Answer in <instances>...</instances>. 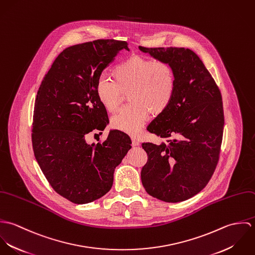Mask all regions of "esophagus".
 <instances>
[{"mask_svg":"<svg viewBox=\"0 0 255 255\" xmlns=\"http://www.w3.org/2000/svg\"><path fill=\"white\" fill-rule=\"evenodd\" d=\"M131 141H132V146H138L139 145V140L136 136H132L131 137Z\"/></svg>","mask_w":255,"mask_h":255,"instance_id":"34e87169","label":"esophagus"}]
</instances>
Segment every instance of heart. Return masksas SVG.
Listing matches in <instances>:
<instances>
[{
  "label": "heart",
  "mask_w": 255,
  "mask_h": 255,
  "mask_svg": "<svg viewBox=\"0 0 255 255\" xmlns=\"http://www.w3.org/2000/svg\"><path fill=\"white\" fill-rule=\"evenodd\" d=\"M115 79L99 77L96 95L109 113H115L123 92L128 93L130 104L120 110L112 119L115 128L128 133H136L152 115H160L170 106L175 96L177 79L172 66L164 61L142 56H131L112 71Z\"/></svg>",
  "instance_id": "b5f03b06"
}]
</instances>
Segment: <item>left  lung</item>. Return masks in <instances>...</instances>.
Here are the masks:
<instances>
[{"label": "left lung", "instance_id": "left-lung-1", "mask_svg": "<svg viewBox=\"0 0 255 255\" xmlns=\"http://www.w3.org/2000/svg\"><path fill=\"white\" fill-rule=\"evenodd\" d=\"M139 50L169 63L177 79L170 106L147 127L166 141L142 143L148 160L141 182L151 196L181 202L200 192L216 169L224 129L221 92L193 51L141 46Z\"/></svg>", "mask_w": 255, "mask_h": 255}]
</instances>
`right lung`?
<instances>
[{"instance_id": "add662e5", "label": "right lung", "mask_w": 255, "mask_h": 255, "mask_svg": "<svg viewBox=\"0 0 255 255\" xmlns=\"http://www.w3.org/2000/svg\"><path fill=\"white\" fill-rule=\"evenodd\" d=\"M123 49L129 51L128 43L114 39L65 49L37 92L31 136L34 156L54 190L75 204L105 195L116 167L131 148L130 137L118 129H111L102 143L85 141L87 133L102 131L109 124L96 83Z\"/></svg>"}]
</instances>
